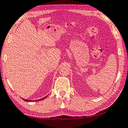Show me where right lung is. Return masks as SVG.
Instances as JSON below:
<instances>
[{"mask_svg":"<svg viewBox=\"0 0 128 128\" xmlns=\"http://www.w3.org/2000/svg\"><path fill=\"white\" fill-rule=\"evenodd\" d=\"M47 96H48V95H47V96H45V97H44L43 98H41V99H40V100H25V99H23V98H22V100H24V101H26V102H33V101H40V100H44V99H45V98H46Z\"/></svg>","mask_w":128,"mask_h":128,"instance_id":"obj_1","label":"right lung"}]
</instances>
